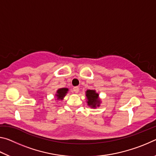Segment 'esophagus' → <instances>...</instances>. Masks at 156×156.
I'll return each instance as SVG.
<instances>
[{
    "mask_svg": "<svg viewBox=\"0 0 156 156\" xmlns=\"http://www.w3.org/2000/svg\"><path fill=\"white\" fill-rule=\"evenodd\" d=\"M73 92H75V93H78V91H79V87H74L73 88Z\"/></svg>",
    "mask_w": 156,
    "mask_h": 156,
    "instance_id": "34e87169",
    "label": "esophagus"
}]
</instances>
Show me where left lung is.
<instances>
[{"instance_id":"left-lung-1","label":"left lung","mask_w":156,"mask_h":156,"mask_svg":"<svg viewBox=\"0 0 156 156\" xmlns=\"http://www.w3.org/2000/svg\"><path fill=\"white\" fill-rule=\"evenodd\" d=\"M86 96L87 98V105L91 108H96L100 107V100L99 99V94H97L96 90L89 89L86 91Z\"/></svg>"}]
</instances>
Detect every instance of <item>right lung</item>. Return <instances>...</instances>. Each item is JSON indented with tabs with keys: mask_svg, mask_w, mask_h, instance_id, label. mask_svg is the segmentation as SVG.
<instances>
[{
	"mask_svg": "<svg viewBox=\"0 0 156 156\" xmlns=\"http://www.w3.org/2000/svg\"><path fill=\"white\" fill-rule=\"evenodd\" d=\"M68 91L69 89L67 88H60L58 89L56 94L57 100H63L64 97L66 96V94H67Z\"/></svg>",
	"mask_w": 156,
	"mask_h": 156,
	"instance_id": "add662e5",
	"label": "right lung"
}]
</instances>
